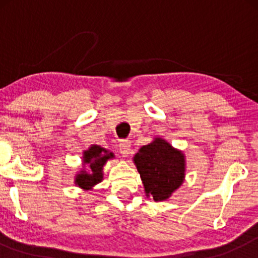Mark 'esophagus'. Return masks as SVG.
Instances as JSON below:
<instances>
[{
  "mask_svg": "<svg viewBox=\"0 0 258 258\" xmlns=\"http://www.w3.org/2000/svg\"><path fill=\"white\" fill-rule=\"evenodd\" d=\"M130 147H132V144H130V141L128 140H122L119 142V151H121V154L124 157L130 154Z\"/></svg>",
  "mask_w": 258,
  "mask_h": 258,
  "instance_id": "34e87169",
  "label": "esophagus"
}]
</instances>
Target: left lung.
Here are the masks:
<instances>
[{
    "mask_svg": "<svg viewBox=\"0 0 258 258\" xmlns=\"http://www.w3.org/2000/svg\"><path fill=\"white\" fill-rule=\"evenodd\" d=\"M134 163L147 196L156 202L168 200L184 181V154L160 137L141 148L134 156Z\"/></svg>",
    "mask_w": 258,
    "mask_h": 258,
    "instance_id": "1",
    "label": "left lung"
}]
</instances>
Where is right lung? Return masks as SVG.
I'll return each instance as SVG.
<instances>
[{
    "mask_svg": "<svg viewBox=\"0 0 258 258\" xmlns=\"http://www.w3.org/2000/svg\"><path fill=\"white\" fill-rule=\"evenodd\" d=\"M114 158V154L100 146H91L83 153V164H87L89 170H81L76 175L75 184L84 190L93 189L94 185L103 179V167L108 160Z\"/></svg>",
    "mask_w": 258,
    "mask_h": 258,
    "instance_id": "add662e5",
    "label": "right lung"
}]
</instances>
